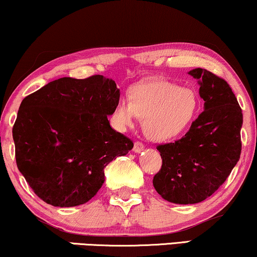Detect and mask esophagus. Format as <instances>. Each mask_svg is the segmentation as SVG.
I'll return each mask as SVG.
<instances>
[{"label": "esophagus", "mask_w": 257, "mask_h": 257, "mask_svg": "<svg viewBox=\"0 0 257 257\" xmlns=\"http://www.w3.org/2000/svg\"><path fill=\"white\" fill-rule=\"evenodd\" d=\"M144 150H145V146H144L143 144L139 142H137L135 144V146H133V152L135 153H140V152H143Z\"/></svg>", "instance_id": "34e87169"}]
</instances>
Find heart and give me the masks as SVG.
Wrapping results in <instances>:
<instances>
[{
    "label": "heart",
    "mask_w": 257,
    "mask_h": 257,
    "mask_svg": "<svg viewBox=\"0 0 257 257\" xmlns=\"http://www.w3.org/2000/svg\"><path fill=\"white\" fill-rule=\"evenodd\" d=\"M131 101L120 98L113 111L119 130L131 127L136 117L144 119L147 138L165 142L181 136L194 121L199 107L196 93L188 87L161 79H151L132 87Z\"/></svg>",
    "instance_id": "1"
}]
</instances>
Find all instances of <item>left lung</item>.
I'll return each instance as SVG.
<instances>
[{
    "mask_svg": "<svg viewBox=\"0 0 257 257\" xmlns=\"http://www.w3.org/2000/svg\"><path fill=\"white\" fill-rule=\"evenodd\" d=\"M203 112L180 140L157 147L163 159L153 186L161 198L179 205L201 202L217 191L241 154L243 115L226 80L196 68Z\"/></svg>",
    "mask_w": 257,
    "mask_h": 257,
    "instance_id": "left-lung-1",
    "label": "left lung"
}]
</instances>
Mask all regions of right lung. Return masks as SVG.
Returning a JSON list of instances; mask_svg holds the SVG:
<instances>
[{
    "label": "right lung",
    "instance_id": "add662e5",
    "mask_svg": "<svg viewBox=\"0 0 257 257\" xmlns=\"http://www.w3.org/2000/svg\"><path fill=\"white\" fill-rule=\"evenodd\" d=\"M119 97L113 80L96 75L63 77L24 98L13 127L16 164L38 198L75 207L97 194L104 168L133 149L107 119Z\"/></svg>",
    "mask_w": 257,
    "mask_h": 257
}]
</instances>
